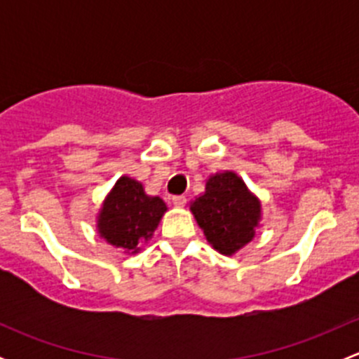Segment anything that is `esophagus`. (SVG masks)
Wrapping results in <instances>:
<instances>
[{"instance_id":"esophagus-1","label":"esophagus","mask_w":359,"mask_h":359,"mask_svg":"<svg viewBox=\"0 0 359 359\" xmlns=\"http://www.w3.org/2000/svg\"><path fill=\"white\" fill-rule=\"evenodd\" d=\"M172 201H173V205L179 206V208H182V206L187 203V198L184 196V194H177V196L172 198Z\"/></svg>"}]
</instances>
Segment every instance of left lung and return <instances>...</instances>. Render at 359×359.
I'll return each mask as SVG.
<instances>
[{
  "label": "left lung",
  "instance_id": "obj_1",
  "mask_svg": "<svg viewBox=\"0 0 359 359\" xmlns=\"http://www.w3.org/2000/svg\"><path fill=\"white\" fill-rule=\"evenodd\" d=\"M198 226L217 252L233 255L252 241L260 220V203L233 172L206 180L205 194L191 203Z\"/></svg>",
  "mask_w": 359,
  "mask_h": 359
}]
</instances>
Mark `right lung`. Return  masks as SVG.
<instances>
[{
	"label": "right lung",
	"mask_w": 359,
	"mask_h": 359,
	"mask_svg": "<svg viewBox=\"0 0 359 359\" xmlns=\"http://www.w3.org/2000/svg\"><path fill=\"white\" fill-rule=\"evenodd\" d=\"M165 212L161 198L147 196L142 184L121 177L104 201L97 227L107 243L137 253L153 236Z\"/></svg>",
	"instance_id": "obj_1"
}]
</instances>
